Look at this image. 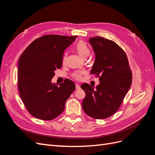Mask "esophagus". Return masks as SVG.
I'll return each mask as SVG.
<instances>
[{"instance_id":"1","label":"esophagus","mask_w":155,"mask_h":155,"mask_svg":"<svg viewBox=\"0 0 155 155\" xmlns=\"http://www.w3.org/2000/svg\"><path fill=\"white\" fill-rule=\"evenodd\" d=\"M76 89H77V90H78V89H79V88H80V86H79V85H78V84H76Z\"/></svg>"}]
</instances>
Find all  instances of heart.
Instances as JSON below:
<instances>
[{"label": "heart", "mask_w": 155, "mask_h": 155, "mask_svg": "<svg viewBox=\"0 0 155 155\" xmlns=\"http://www.w3.org/2000/svg\"><path fill=\"white\" fill-rule=\"evenodd\" d=\"M76 51L79 55V56L83 59H87L89 54H90V49L88 47V46L83 41L79 42V43L76 46ZM67 59V55H65L63 57V63H65ZM86 73L85 71H81V72H76L72 74V77L76 79V80L79 81L81 80L83 78V75Z\"/></svg>", "instance_id": "b5f03b06"}]
</instances>
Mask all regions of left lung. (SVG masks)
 I'll use <instances>...</instances> for the list:
<instances>
[{"mask_svg": "<svg viewBox=\"0 0 155 155\" xmlns=\"http://www.w3.org/2000/svg\"><path fill=\"white\" fill-rule=\"evenodd\" d=\"M96 59L91 74L99 78L94 89L87 83L81 88L86 95L82 109L94 119H105L118 110L132 83V72L127 56L115 42L101 37L89 39Z\"/></svg>", "mask_w": 155, "mask_h": 155, "instance_id": "8db88e82", "label": "left lung"}]
</instances>
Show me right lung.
I'll return each instance as SVG.
<instances>
[{
	"label": "right lung",
	"instance_id": "1",
	"mask_svg": "<svg viewBox=\"0 0 155 155\" xmlns=\"http://www.w3.org/2000/svg\"><path fill=\"white\" fill-rule=\"evenodd\" d=\"M78 36L45 35L34 40L23 51L18 64V88L29 113L42 120H51L64 110L74 91L69 79L59 87L51 83L56 69L61 68L64 51Z\"/></svg>",
	"mask_w": 155,
	"mask_h": 155
}]
</instances>
